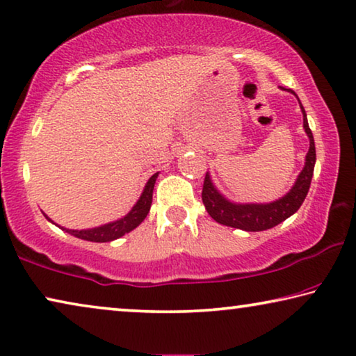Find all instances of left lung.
Segmentation results:
<instances>
[{"label":"left lung","mask_w":356,"mask_h":356,"mask_svg":"<svg viewBox=\"0 0 356 356\" xmlns=\"http://www.w3.org/2000/svg\"><path fill=\"white\" fill-rule=\"evenodd\" d=\"M302 113H304V127L307 136L310 139V148L305 156V166L297 177L294 187L291 188L288 195H284L281 200L273 201L268 204H235L225 200L212 185L208 174L204 176L203 192L201 198L206 206V211L216 222L222 225L233 227V229H241L246 232H262L272 227L281 224V222L293 216L304 203L307 193H309L312 176H314V168L316 160L315 140L312 134L309 121H307L305 110L300 105Z\"/></svg>","instance_id":"1"}]
</instances>
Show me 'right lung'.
<instances>
[{
	"mask_svg": "<svg viewBox=\"0 0 356 356\" xmlns=\"http://www.w3.org/2000/svg\"><path fill=\"white\" fill-rule=\"evenodd\" d=\"M156 177H158V172L153 174L150 180H148L144 193H142L139 201H137V204L131 209L129 214L123 217V219L111 222V224H107V225L97 227V229H91V230H67V229H62V230L68 232L70 235L76 236V238H81V240L94 241V243H107V241L116 240V238L123 236L124 233L134 230L136 227L139 225L140 222L147 217L148 211H150V206H152L153 187H155Z\"/></svg>",
	"mask_w": 356,
	"mask_h": 356,
	"instance_id": "add662e5",
	"label": "right lung"
}]
</instances>
